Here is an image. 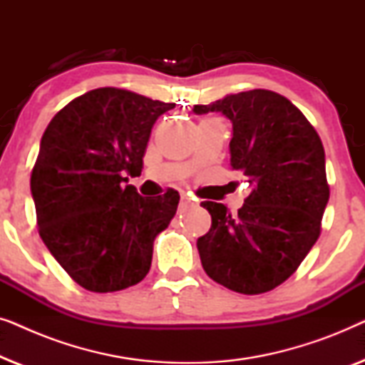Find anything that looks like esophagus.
I'll use <instances>...</instances> for the list:
<instances>
[{
	"instance_id": "esophagus-1",
	"label": "esophagus",
	"mask_w": 365,
	"mask_h": 365,
	"mask_svg": "<svg viewBox=\"0 0 365 365\" xmlns=\"http://www.w3.org/2000/svg\"><path fill=\"white\" fill-rule=\"evenodd\" d=\"M189 206H194V202L192 201H189V199L186 197V196H182L181 197V201H179V209H186V207H189Z\"/></svg>"
}]
</instances>
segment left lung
<instances>
[{
  "instance_id": "left-lung-1",
  "label": "left lung",
  "mask_w": 365,
  "mask_h": 365,
  "mask_svg": "<svg viewBox=\"0 0 365 365\" xmlns=\"http://www.w3.org/2000/svg\"><path fill=\"white\" fill-rule=\"evenodd\" d=\"M192 111L222 113L232 123L231 168L252 187L236 216L221 202H201L212 219L197 239L204 271L231 291H272L321 234L329 201L321 138L287 98L267 89L227 94Z\"/></svg>"
}]
</instances>
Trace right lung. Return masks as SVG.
I'll return each mask as SVG.
<instances>
[{"label":"right lung","mask_w":365,"mask_h":365,"mask_svg":"<svg viewBox=\"0 0 365 365\" xmlns=\"http://www.w3.org/2000/svg\"><path fill=\"white\" fill-rule=\"evenodd\" d=\"M174 106L98 88L68 103L43 134L31 173L39 236L88 291H121L149 272L179 192L143 197L126 176L141 174L154 123Z\"/></svg>","instance_id":"obj_1"}]
</instances>
